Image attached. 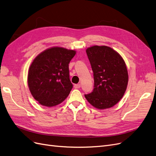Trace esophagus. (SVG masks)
Segmentation results:
<instances>
[{
	"label": "esophagus",
	"mask_w": 156,
	"mask_h": 156,
	"mask_svg": "<svg viewBox=\"0 0 156 156\" xmlns=\"http://www.w3.org/2000/svg\"><path fill=\"white\" fill-rule=\"evenodd\" d=\"M74 87L76 89H79V88H80V87H81V85H80V83L79 84H74Z\"/></svg>",
	"instance_id": "esophagus-1"
}]
</instances>
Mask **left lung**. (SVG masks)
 Masks as SVG:
<instances>
[{
    "label": "left lung",
    "instance_id": "1",
    "mask_svg": "<svg viewBox=\"0 0 156 156\" xmlns=\"http://www.w3.org/2000/svg\"><path fill=\"white\" fill-rule=\"evenodd\" d=\"M94 76V89L85 97L99 109L117 104L126 90L128 74L121 56L107 46H93L86 50Z\"/></svg>",
    "mask_w": 156,
    "mask_h": 156
}]
</instances>
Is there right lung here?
<instances>
[{"mask_svg":"<svg viewBox=\"0 0 156 156\" xmlns=\"http://www.w3.org/2000/svg\"><path fill=\"white\" fill-rule=\"evenodd\" d=\"M76 54L73 50L55 47L45 50L29 68L28 85L33 97L44 106L61 104L71 92L69 64Z\"/></svg>","mask_w":156,"mask_h":156,"instance_id":"add662e5","label":"right lung"}]
</instances>
